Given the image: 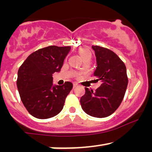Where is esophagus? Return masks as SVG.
<instances>
[{
	"mask_svg": "<svg viewBox=\"0 0 152 152\" xmlns=\"http://www.w3.org/2000/svg\"><path fill=\"white\" fill-rule=\"evenodd\" d=\"M77 84H76V83H73V88H75V87H77Z\"/></svg>",
	"mask_w": 152,
	"mask_h": 152,
	"instance_id": "esophagus-1",
	"label": "esophagus"
}]
</instances>
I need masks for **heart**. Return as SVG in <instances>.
Instances as JSON below:
<instances>
[{
  "instance_id": "heart-1",
  "label": "heart",
  "mask_w": 152,
  "mask_h": 152,
  "mask_svg": "<svg viewBox=\"0 0 152 152\" xmlns=\"http://www.w3.org/2000/svg\"><path fill=\"white\" fill-rule=\"evenodd\" d=\"M79 54H80L81 57H82V59H83V60L84 59H87V58H91L92 53L89 49L85 48H81L80 50H79Z\"/></svg>"
}]
</instances>
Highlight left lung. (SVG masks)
Listing matches in <instances>:
<instances>
[{
  "label": "left lung",
  "instance_id": "left-lung-1",
  "mask_svg": "<svg viewBox=\"0 0 152 152\" xmlns=\"http://www.w3.org/2000/svg\"><path fill=\"white\" fill-rule=\"evenodd\" d=\"M92 48L97 63L93 76L102 84L95 92L85 87V94L81 98L80 103L89 115L105 118L113 114L123 101L128 85L126 67L112 50L98 45Z\"/></svg>",
  "mask_w": 152,
  "mask_h": 152
}]
</instances>
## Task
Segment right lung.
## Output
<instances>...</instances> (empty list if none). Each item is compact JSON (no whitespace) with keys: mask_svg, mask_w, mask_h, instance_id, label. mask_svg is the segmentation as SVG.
Here are the masks:
<instances>
[{"mask_svg":"<svg viewBox=\"0 0 152 152\" xmlns=\"http://www.w3.org/2000/svg\"><path fill=\"white\" fill-rule=\"evenodd\" d=\"M70 49V46L55 45L40 48L29 55L20 67L17 87L23 104L34 117L50 118L63 109L73 84L53 85L52 74L60 71Z\"/></svg>","mask_w":152,"mask_h":152,"instance_id":"right-lung-1","label":"right lung"}]
</instances>
